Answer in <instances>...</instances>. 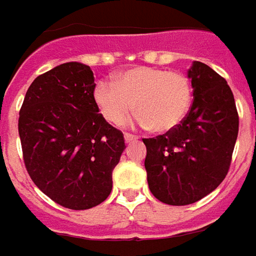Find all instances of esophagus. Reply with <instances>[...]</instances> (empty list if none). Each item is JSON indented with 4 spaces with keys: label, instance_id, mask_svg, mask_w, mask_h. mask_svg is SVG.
Here are the masks:
<instances>
[{
    "label": "esophagus",
    "instance_id": "obj_1",
    "mask_svg": "<svg viewBox=\"0 0 256 256\" xmlns=\"http://www.w3.org/2000/svg\"><path fill=\"white\" fill-rule=\"evenodd\" d=\"M124 139L126 144H131V142H134V140H136V136H134V135H131V134H125L124 135Z\"/></svg>",
    "mask_w": 256,
    "mask_h": 256
}]
</instances>
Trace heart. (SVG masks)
I'll return each mask as SVG.
<instances>
[{
    "label": "heart",
    "mask_w": 256,
    "mask_h": 256,
    "mask_svg": "<svg viewBox=\"0 0 256 256\" xmlns=\"http://www.w3.org/2000/svg\"><path fill=\"white\" fill-rule=\"evenodd\" d=\"M93 100L111 124L122 125L135 108L140 126L152 128L156 134H168L188 116L192 86L181 72L142 65L120 72L114 84L98 80Z\"/></svg>",
    "instance_id": "1"
}]
</instances>
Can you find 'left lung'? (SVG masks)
Returning <instances> with one entry per match:
<instances>
[{
    "instance_id": "obj_1",
    "label": "left lung",
    "mask_w": 256,
    "mask_h": 256,
    "mask_svg": "<svg viewBox=\"0 0 256 256\" xmlns=\"http://www.w3.org/2000/svg\"><path fill=\"white\" fill-rule=\"evenodd\" d=\"M194 102L182 124L144 139L150 192L163 204L191 205L214 191L230 167L238 135V114L224 78L194 61L186 72Z\"/></svg>"
}]
</instances>
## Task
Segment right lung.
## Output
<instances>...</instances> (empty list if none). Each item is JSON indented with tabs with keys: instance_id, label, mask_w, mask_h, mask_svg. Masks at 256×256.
Returning <instances> with one entry per match:
<instances>
[{
	"instance_id": "add662e5",
	"label": "right lung",
	"mask_w": 256,
	"mask_h": 256,
	"mask_svg": "<svg viewBox=\"0 0 256 256\" xmlns=\"http://www.w3.org/2000/svg\"><path fill=\"white\" fill-rule=\"evenodd\" d=\"M94 84L89 65H58L33 80L19 112L30 178L48 198L74 210L104 202L125 149L122 132L98 114Z\"/></svg>"
}]
</instances>
